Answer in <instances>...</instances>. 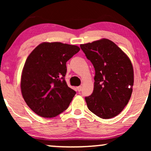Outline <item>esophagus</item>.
Listing matches in <instances>:
<instances>
[{
	"label": "esophagus",
	"instance_id": "1",
	"mask_svg": "<svg viewBox=\"0 0 151 151\" xmlns=\"http://www.w3.org/2000/svg\"><path fill=\"white\" fill-rule=\"evenodd\" d=\"M77 90H78V92L81 91H82V86H78V87H77Z\"/></svg>",
	"mask_w": 151,
	"mask_h": 151
}]
</instances>
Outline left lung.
<instances>
[{
  "label": "left lung",
  "mask_w": 151,
  "mask_h": 151,
  "mask_svg": "<svg viewBox=\"0 0 151 151\" xmlns=\"http://www.w3.org/2000/svg\"><path fill=\"white\" fill-rule=\"evenodd\" d=\"M96 71L93 93L85 97L88 109L102 119L119 114L131 98L133 68L127 55L108 39L80 45Z\"/></svg>",
  "instance_id": "obj_1"
}]
</instances>
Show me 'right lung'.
I'll return each mask as SVG.
<instances>
[{
    "label": "right lung",
    "instance_id": "obj_1",
    "mask_svg": "<svg viewBox=\"0 0 151 151\" xmlns=\"http://www.w3.org/2000/svg\"><path fill=\"white\" fill-rule=\"evenodd\" d=\"M80 51L76 45L43 42L26 60L21 76L22 97L43 117H54L69 107L76 92L67 86L66 63Z\"/></svg>",
    "mask_w": 151,
    "mask_h": 151
}]
</instances>
